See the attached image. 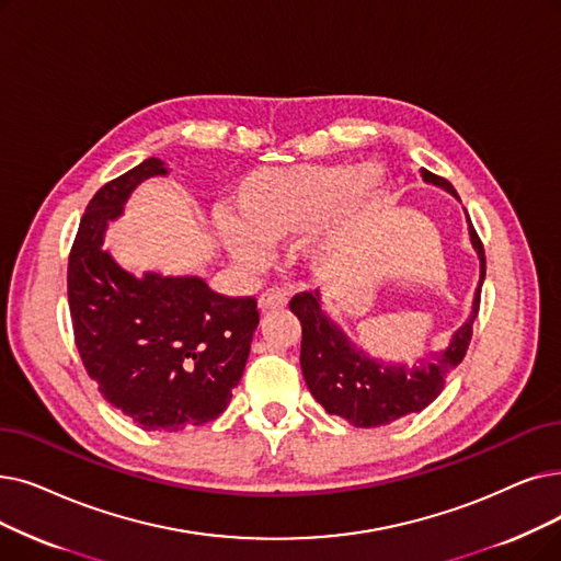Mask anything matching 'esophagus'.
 I'll return each mask as SVG.
<instances>
[{"label":"esophagus","mask_w":561,"mask_h":561,"mask_svg":"<svg viewBox=\"0 0 561 561\" xmlns=\"http://www.w3.org/2000/svg\"><path fill=\"white\" fill-rule=\"evenodd\" d=\"M286 302H288V298H286V294H282V290H265V294L259 298V307H261V311H271V309H282V307H286Z\"/></svg>","instance_id":"1"}]
</instances>
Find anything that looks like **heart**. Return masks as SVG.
<instances>
[{
	"label": "heart",
	"mask_w": 561,
	"mask_h": 561,
	"mask_svg": "<svg viewBox=\"0 0 561 561\" xmlns=\"http://www.w3.org/2000/svg\"><path fill=\"white\" fill-rule=\"evenodd\" d=\"M385 174L376 162L296 164L252 169L231 192V213L217 220L229 256L248 271L265 261V250L323 225L309 254L319 256L332 236L382 190Z\"/></svg>",
	"instance_id": "heart-1"
}]
</instances>
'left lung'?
I'll return each instance as SVG.
<instances>
[{"instance_id":"obj_1","label":"left lung","mask_w":561,"mask_h":561,"mask_svg":"<svg viewBox=\"0 0 561 561\" xmlns=\"http://www.w3.org/2000/svg\"><path fill=\"white\" fill-rule=\"evenodd\" d=\"M424 183L447 190L458 199L449 181L422 169ZM468 217V210H466ZM470 242L479 256V284L474 290L472 311L449 339L443 351L431 353V357L417 359V364H387L364 353L348 334L336 325L328 311L319 290L298 294L290 300V311L302 323V348L300 367L311 397L319 401L325 412L344 417L357 428H374L392 424L412 412H422L428 403L443 392L445 378L466 357L472 339V323L479 311L481 284L485 277V256L481 240L468 217Z\"/></svg>"}]
</instances>
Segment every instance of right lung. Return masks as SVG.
Instances as JSON below:
<instances>
[{"label": "right lung", "mask_w": 561, "mask_h": 561, "mask_svg": "<svg viewBox=\"0 0 561 561\" xmlns=\"http://www.w3.org/2000/svg\"><path fill=\"white\" fill-rule=\"evenodd\" d=\"M169 176L146 158L93 194L68 259L76 344L101 394L144 431L176 433L222 415L259 325L254 298H225L199 275H133L105 250L137 185Z\"/></svg>", "instance_id": "add662e5"}]
</instances>
